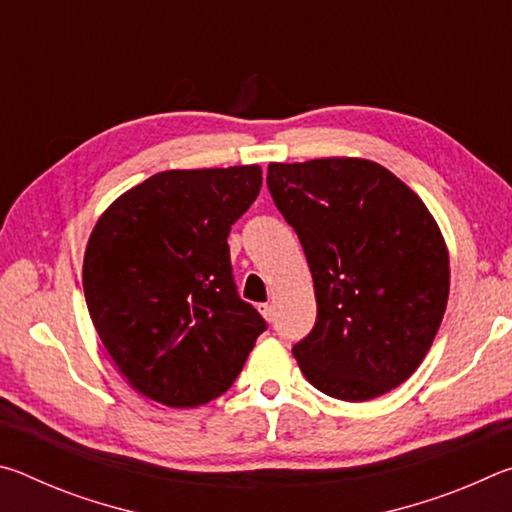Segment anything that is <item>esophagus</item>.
Here are the masks:
<instances>
[{"mask_svg": "<svg viewBox=\"0 0 512 512\" xmlns=\"http://www.w3.org/2000/svg\"><path fill=\"white\" fill-rule=\"evenodd\" d=\"M259 311H262V316L266 320H273V316H275V307L271 305V302H264V305H259Z\"/></svg>", "mask_w": 512, "mask_h": 512, "instance_id": "1", "label": "esophagus"}]
</instances>
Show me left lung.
I'll list each match as a JSON object with an SVG mask.
<instances>
[{"label": "left lung", "mask_w": 512, "mask_h": 512, "mask_svg": "<svg viewBox=\"0 0 512 512\" xmlns=\"http://www.w3.org/2000/svg\"><path fill=\"white\" fill-rule=\"evenodd\" d=\"M268 192L305 250L316 325L293 345L320 393L366 402L427 357L449 296V253L420 196L377 162H271Z\"/></svg>", "instance_id": "obj_1"}]
</instances>
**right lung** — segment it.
<instances>
[{
    "label": "right lung",
    "instance_id": "add662e5",
    "mask_svg": "<svg viewBox=\"0 0 512 512\" xmlns=\"http://www.w3.org/2000/svg\"><path fill=\"white\" fill-rule=\"evenodd\" d=\"M262 189L257 164L160 171L94 225L83 291L103 348L149 400L187 409L235 384L266 329L232 277L228 235Z\"/></svg>",
    "mask_w": 512,
    "mask_h": 512
}]
</instances>
